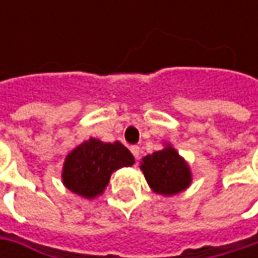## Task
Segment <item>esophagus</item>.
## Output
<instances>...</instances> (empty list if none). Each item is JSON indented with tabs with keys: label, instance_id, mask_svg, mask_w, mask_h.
Returning <instances> with one entry per match:
<instances>
[{
	"label": "esophagus",
	"instance_id": "1",
	"mask_svg": "<svg viewBox=\"0 0 258 258\" xmlns=\"http://www.w3.org/2000/svg\"><path fill=\"white\" fill-rule=\"evenodd\" d=\"M131 152L134 154L135 159L138 161V159H139V152H141V149H139V146H136V145H134V146H131Z\"/></svg>",
	"mask_w": 258,
	"mask_h": 258
}]
</instances>
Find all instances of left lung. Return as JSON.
Instances as JSON below:
<instances>
[{
  "label": "left lung",
  "mask_w": 258,
  "mask_h": 258,
  "mask_svg": "<svg viewBox=\"0 0 258 258\" xmlns=\"http://www.w3.org/2000/svg\"><path fill=\"white\" fill-rule=\"evenodd\" d=\"M141 169L152 191L168 197L186 189L192 181L188 164L168 144L164 149L146 155Z\"/></svg>",
  "instance_id": "obj_1"
}]
</instances>
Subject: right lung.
<instances>
[{"instance_id":"1","label":"right lung","mask_w":258,"mask_h":258,"mask_svg":"<svg viewBox=\"0 0 258 258\" xmlns=\"http://www.w3.org/2000/svg\"><path fill=\"white\" fill-rule=\"evenodd\" d=\"M134 164V155L120 142L90 138L67 155L61 178L72 192L92 200L103 192L112 172Z\"/></svg>"}]
</instances>
